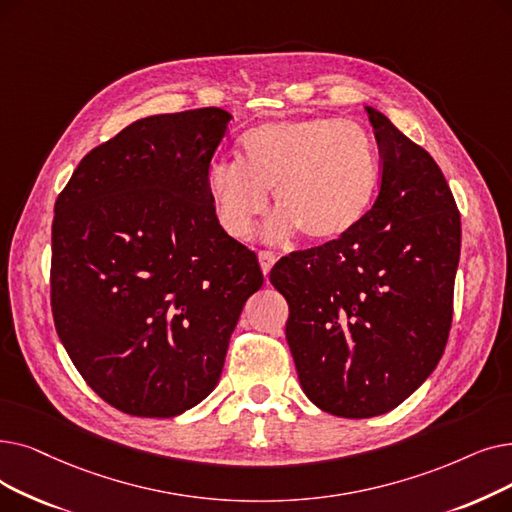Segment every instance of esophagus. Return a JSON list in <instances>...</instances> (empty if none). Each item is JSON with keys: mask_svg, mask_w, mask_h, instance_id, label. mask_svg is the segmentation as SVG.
Instances as JSON below:
<instances>
[{"mask_svg": "<svg viewBox=\"0 0 512 512\" xmlns=\"http://www.w3.org/2000/svg\"><path fill=\"white\" fill-rule=\"evenodd\" d=\"M257 257H259V265H261L263 274L268 276V274H270V270L274 268V263L278 261V257H276L272 251H259V253H257Z\"/></svg>", "mask_w": 512, "mask_h": 512, "instance_id": "esophagus-1", "label": "esophagus"}]
</instances>
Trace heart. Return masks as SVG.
Listing matches in <instances>:
<instances>
[{
	"label": "heart",
	"mask_w": 512,
	"mask_h": 512,
	"mask_svg": "<svg viewBox=\"0 0 512 512\" xmlns=\"http://www.w3.org/2000/svg\"><path fill=\"white\" fill-rule=\"evenodd\" d=\"M379 177V150L360 123L307 117L249 129L240 138L238 161L219 159L209 167L207 194L234 238L253 232L274 190L278 213L263 238L278 242L301 230L309 240L326 242L360 224Z\"/></svg>",
	"instance_id": "b5f03b06"
}]
</instances>
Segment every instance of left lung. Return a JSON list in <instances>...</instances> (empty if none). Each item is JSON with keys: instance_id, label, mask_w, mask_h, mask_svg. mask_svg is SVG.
<instances>
[{"instance_id": "obj_1", "label": "left lung", "mask_w": 512, "mask_h": 512, "mask_svg": "<svg viewBox=\"0 0 512 512\" xmlns=\"http://www.w3.org/2000/svg\"><path fill=\"white\" fill-rule=\"evenodd\" d=\"M381 188L349 234L282 257L270 282L288 303L286 341L305 395L343 418L385 414L446 349L460 213L431 154L366 106Z\"/></svg>"}]
</instances>
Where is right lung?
<instances>
[{
	"label": "right lung",
	"mask_w": 512,
	"mask_h": 512,
	"mask_svg": "<svg viewBox=\"0 0 512 512\" xmlns=\"http://www.w3.org/2000/svg\"><path fill=\"white\" fill-rule=\"evenodd\" d=\"M230 119L209 106L131 123L56 198V332L85 383L125 414L171 418L203 402L263 284L207 194Z\"/></svg>",
	"instance_id": "obj_1"
}]
</instances>
